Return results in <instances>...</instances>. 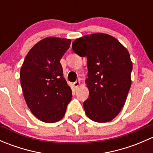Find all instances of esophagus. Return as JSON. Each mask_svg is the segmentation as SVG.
<instances>
[{
    "mask_svg": "<svg viewBox=\"0 0 153 153\" xmlns=\"http://www.w3.org/2000/svg\"><path fill=\"white\" fill-rule=\"evenodd\" d=\"M73 85L75 88H77L78 86L80 85V81H75V82L73 83Z\"/></svg>",
    "mask_w": 153,
    "mask_h": 153,
    "instance_id": "1",
    "label": "esophagus"
}]
</instances>
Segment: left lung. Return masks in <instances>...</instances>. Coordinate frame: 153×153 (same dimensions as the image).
Masks as SVG:
<instances>
[{"label": "left lung", "mask_w": 153, "mask_h": 153, "mask_svg": "<svg viewBox=\"0 0 153 153\" xmlns=\"http://www.w3.org/2000/svg\"><path fill=\"white\" fill-rule=\"evenodd\" d=\"M72 48L87 59L86 83L89 95L84 102L86 115L95 122L112 121L124 106L131 86L129 52L116 38L104 33L78 38Z\"/></svg>", "instance_id": "obj_1"}]
</instances>
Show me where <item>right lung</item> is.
<instances>
[{
	"mask_svg": "<svg viewBox=\"0 0 153 153\" xmlns=\"http://www.w3.org/2000/svg\"><path fill=\"white\" fill-rule=\"evenodd\" d=\"M70 44L65 38H44L29 50L21 67L24 99L32 114L44 122L60 121L72 99L60 63Z\"/></svg>",
	"mask_w": 153,
	"mask_h": 153,
	"instance_id": "right-lung-1",
	"label": "right lung"
}]
</instances>
